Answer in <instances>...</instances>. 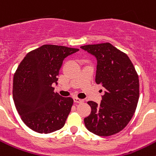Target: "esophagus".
Here are the masks:
<instances>
[{
  "label": "esophagus",
  "instance_id": "esophagus-1",
  "mask_svg": "<svg viewBox=\"0 0 156 156\" xmlns=\"http://www.w3.org/2000/svg\"><path fill=\"white\" fill-rule=\"evenodd\" d=\"M73 100H74V102H76V103H82V102H83V99L78 98H74Z\"/></svg>",
  "mask_w": 156,
  "mask_h": 156
}]
</instances>
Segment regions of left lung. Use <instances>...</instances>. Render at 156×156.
Segmentation results:
<instances>
[{
    "mask_svg": "<svg viewBox=\"0 0 156 156\" xmlns=\"http://www.w3.org/2000/svg\"><path fill=\"white\" fill-rule=\"evenodd\" d=\"M97 59L95 82L105 89L100 104L90 101L87 129L101 137L119 133L132 119L139 99V79L126 54L109 43L80 47Z\"/></svg>",
    "mask_w": 156,
    "mask_h": 156,
    "instance_id": "obj_1",
    "label": "left lung"
}]
</instances>
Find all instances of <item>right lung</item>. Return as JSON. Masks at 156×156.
I'll return each mask as SVG.
<instances>
[{"label": "right lung", "instance_id": "right-lung-1", "mask_svg": "<svg viewBox=\"0 0 156 156\" xmlns=\"http://www.w3.org/2000/svg\"><path fill=\"white\" fill-rule=\"evenodd\" d=\"M77 48L45 44L29 52L20 62L13 79V99L22 120L40 133L64 126L73 99L54 91L58 76L67 56Z\"/></svg>", "mask_w": 156, "mask_h": 156}]
</instances>
